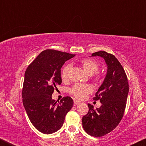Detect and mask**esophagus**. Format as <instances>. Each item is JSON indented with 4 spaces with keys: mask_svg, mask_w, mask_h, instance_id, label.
I'll return each instance as SVG.
<instances>
[{
    "mask_svg": "<svg viewBox=\"0 0 146 146\" xmlns=\"http://www.w3.org/2000/svg\"><path fill=\"white\" fill-rule=\"evenodd\" d=\"M81 102L79 100H74V106H76L78 105V104H80Z\"/></svg>",
    "mask_w": 146,
    "mask_h": 146,
    "instance_id": "esophagus-1",
    "label": "esophagus"
}]
</instances>
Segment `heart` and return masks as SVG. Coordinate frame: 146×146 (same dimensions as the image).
<instances>
[{
	"mask_svg": "<svg viewBox=\"0 0 146 146\" xmlns=\"http://www.w3.org/2000/svg\"><path fill=\"white\" fill-rule=\"evenodd\" d=\"M80 64L84 70L90 75H92L99 68L98 64L95 61L91 60V59H83V60H81ZM70 68L71 65L68 64L64 66L62 69L61 78L63 80H67L68 73ZM100 78V75L99 74H96L95 75V79L99 80ZM93 91V87L91 84H76L70 89V93L75 97L80 98V99L84 98L89 93H91Z\"/></svg>",
	"mask_w": 146,
	"mask_h": 146,
	"instance_id": "obj_1",
	"label": "heart"
}]
</instances>
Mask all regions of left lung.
Here are the masks:
<instances>
[{"mask_svg": "<svg viewBox=\"0 0 146 146\" xmlns=\"http://www.w3.org/2000/svg\"><path fill=\"white\" fill-rule=\"evenodd\" d=\"M90 56H100L107 66L104 80L96 93L95 100L102 104L96 110L88 104L89 111L82 117V126L89 135L100 137L111 131L120 122L124 113L129 93L125 71L114 55L98 51Z\"/></svg>", "mask_w": 146, "mask_h": 146, "instance_id": "obj_1", "label": "left lung"}]
</instances>
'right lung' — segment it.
<instances>
[{"label": "right lung", "mask_w": 146, "mask_h": 146, "mask_svg": "<svg viewBox=\"0 0 146 146\" xmlns=\"http://www.w3.org/2000/svg\"><path fill=\"white\" fill-rule=\"evenodd\" d=\"M65 52L46 49L30 64L24 74L23 101L29 119L33 126L44 134H51L62 126L65 117L73 106L70 97L60 102L51 95L62 83L61 68L74 57Z\"/></svg>", "instance_id": "add662e5"}]
</instances>
